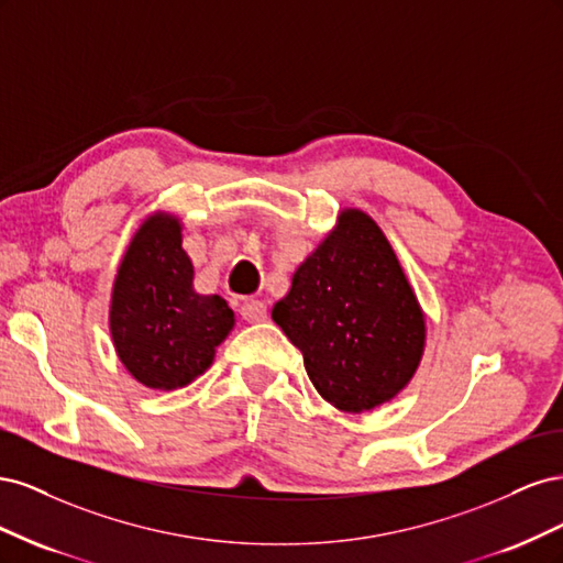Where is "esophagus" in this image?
<instances>
[{
    "label": "esophagus",
    "instance_id": "1",
    "mask_svg": "<svg viewBox=\"0 0 563 563\" xmlns=\"http://www.w3.org/2000/svg\"><path fill=\"white\" fill-rule=\"evenodd\" d=\"M240 314H242L246 321H251V323L265 321V319H267V308H265L263 300H246V302L242 305Z\"/></svg>",
    "mask_w": 563,
    "mask_h": 563
}]
</instances>
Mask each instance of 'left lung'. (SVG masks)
<instances>
[{"instance_id":"8db88e82","label":"left lung","mask_w":563,"mask_h":563,"mask_svg":"<svg viewBox=\"0 0 563 563\" xmlns=\"http://www.w3.org/2000/svg\"><path fill=\"white\" fill-rule=\"evenodd\" d=\"M272 319L302 352L319 395L345 413L395 399L422 360L424 314L413 286L376 220L360 209L340 211Z\"/></svg>"}]
</instances>
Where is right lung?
Returning <instances> with one entry per match:
<instances>
[{
    "label": "right lung",
    "instance_id": "1",
    "mask_svg": "<svg viewBox=\"0 0 563 563\" xmlns=\"http://www.w3.org/2000/svg\"><path fill=\"white\" fill-rule=\"evenodd\" d=\"M180 230L172 213L150 216L135 230L112 286L110 333L117 356L152 389L185 387L201 376L234 327V312L223 298L195 291V267Z\"/></svg>",
    "mask_w": 563,
    "mask_h": 563
}]
</instances>
